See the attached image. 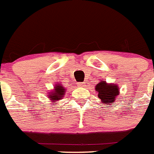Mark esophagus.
<instances>
[{"label": "esophagus", "mask_w": 154, "mask_h": 154, "mask_svg": "<svg viewBox=\"0 0 154 154\" xmlns=\"http://www.w3.org/2000/svg\"><path fill=\"white\" fill-rule=\"evenodd\" d=\"M77 86H78V87H85V85L84 82H80V83H78V84H77Z\"/></svg>", "instance_id": "34e87169"}]
</instances>
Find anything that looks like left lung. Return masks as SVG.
<instances>
[{
  "instance_id": "8db88e82",
  "label": "left lung",
  "mask_w": 154,
  "mask_h": 154,
  "mask_svg": "<svg viewBox=\"0 0 154 154\" xmlns=\"http://www.w3.org/2000/svg\"><path fill=\"white\" fill-rule=\"evenodd\" d=\"M95 90L97 92V97L101 99V102L107 105H112L120 94L119 86L117 85L107 83L103 80L97 84Z\"/></svg>"
}]
</instances>
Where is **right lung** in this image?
Segmentation results:
<instances>
[{"mask_svg":"<svg viewBox=\"0 0 154 154\" xmlns=\"http://www.w3.org/2000/svg\"><path fill=\"white\" fill-rule=\"evenodd\" d=\"M65 91H66V89H65V87L62 86V85L56 83L54 85L53 90L48 93V97L52 102H56V101L61 100L65 97Z\"/></svg>","mask_w":154,"mask_h":154,"instance_id":"right-lung-1","label":"right lung"}]
</instances>
